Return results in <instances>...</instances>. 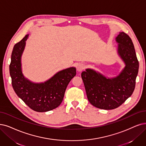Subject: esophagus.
Masks as SVG:
<instances>
[{
  "instance_id": "1",
  "label": "esophagus",
  "mask_w": 146,
  "mask_h": 146,
  "mask_svg": "<svg viewBox=\"0 0 146 146\" xmlns=\"http://www.w3.org/2000/svg\"><path fill=\"white\" fill-rule=\"evenodd\" d=\"M84 69V65L83 64H81V63H79L78 65L77 66V69L78 72H81Z\"/></svg>"
}]
</instances>
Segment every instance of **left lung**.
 Masks as SVG:
<instances>
[{
    "label": "left lung",
    "instance_id": "left-lung-1",
    "mask_svg": "<svg viewBox=\"0 0 146 146\" xmlns=\"http://www.w3.org/2000/svg\"><path fill=\"white\" fill-rule=\"evenodd\" d=\"M115 41L118 43L117 54L125 65L117 76L108 78L90 68L81 73L87 99L92 106L100 109L119 107L135 89L139 63L133 42L123 32H119Z\"/></svg>",
    "mask_w": 146,
    "mask_h": 146
}]
</instances>
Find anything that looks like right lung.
Segmentation results:
<instances>
[{
  "label": "right lung",
  "instance_id": "obj_1",
  "mask_svg": "<svg viewBox=\"0 0 146 146\" xmlns=\"http://www.w3.org/2000/svg\"><path fill=\"white\" fill-rule=\"evenodd\" d=\"M29 35L17 43L13 48L9 73L13 89L20 99L32 110L46 112L60 106L66 87L76 75V68L71 67L57 72L44 83H33L22 72L21 56Z\"/></svg>",
  "mask_w": 146,
  "mask_h": 146
}]
</instances>
